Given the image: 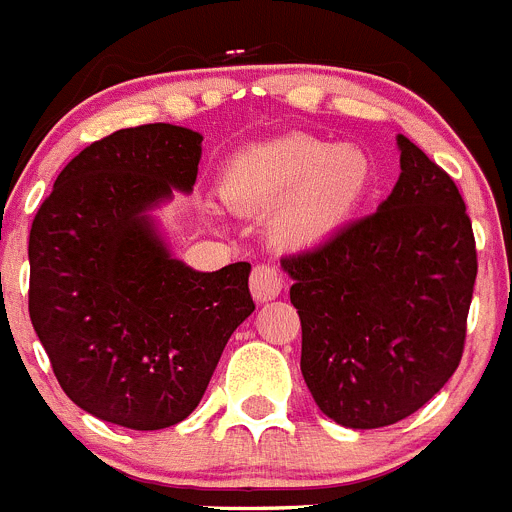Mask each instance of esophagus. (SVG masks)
I'll return each instance as SVG.
<instances>
[{
    "label": "esophagus",
    "instance_id": "34e87169",
    "mask_svg": "<svg viewBox=\"0 0 512 512\" xmlns=\"http://www.w3.org/2000/svg\"><path fill=\"white\" fill-rule=\"evenodd\" d=\"M250 291L252 296H255V301H260V304L275 299V296L283 291V278L281 273H278V268L270 265V262L255 265L250 275Z\"/></svg>",
    "mask_w": 512,
    "mask_h": 512
}]
</instances>
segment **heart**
Instances as JSON below:
<instances>
[{
  "label": "heart",
  "mask_w": 512,
  "mask_h": 512,
  "mask_svg": "<svg viewBox=\"0 0 512 512\" xmlns=\"http://www.w3.org/2000/svg\"><path fill=\"white\" fill-rule=\"evenodd\" d=\"M373 180L358 146L288 133L237 151L221 172V195L242 213L273 216V237L286 247H319L350 224Z\"/></svg>",
  "instance_id": "heart-1"
}]
</instances>
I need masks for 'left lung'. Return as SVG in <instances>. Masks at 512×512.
I'll return each mask as SVG.
<instances>
[{"label": "left lung", "instance_id": "left-lung-1", "mask_svg": "<svg viewBox=\"0 0 512 512\" xmlns=\"http://www.w3.org/2000/svg\"><path fill=\"white\" fill-rule=\"evenodd\" d=\"M402 175L371 216L286 255L301 373L319 410L371 430L410 417L459 368L477 242L456 182L399 136Z\"/></svg>", "mask_w": 512, "mask_h": 512}]
</instances>
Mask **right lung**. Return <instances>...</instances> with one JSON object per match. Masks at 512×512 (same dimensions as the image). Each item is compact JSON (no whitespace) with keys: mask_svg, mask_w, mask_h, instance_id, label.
<instances>
[{"mask_svg":"<svg viewBox=\"0 0 512 512\" xmlns=\"http://www.w3.org/2000/svg\"><path fill=\"white\" fill-rule=\"evenodd\" d=\"M201 141L170 123L92 141L30 226L35 335L66 397L123 428L185 420L231 332L255 311L250 262L195 273L172 260L146 216L172 188H193Z\"/></svg>","mask_w":512,"mask_h":512,"instance_id":"right-lung-1","label":"right lung"}]
</instances>
